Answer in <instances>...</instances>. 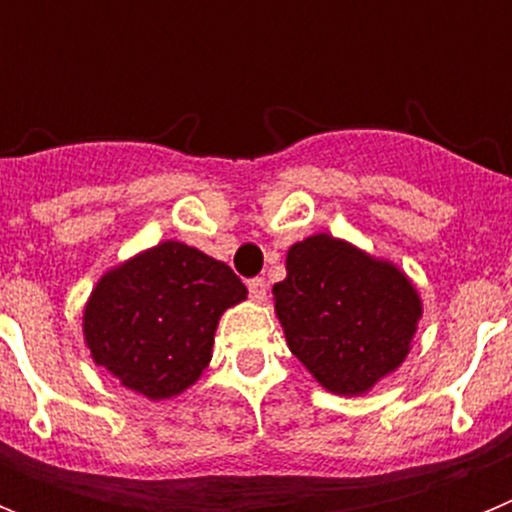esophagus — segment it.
<instances>
[{
	"label": "esophagus",
	"mask_w": 512,
	"mask_h": 512,
	"mask_svg": "<svg viewBox=\"0 0 512 512\" xmlns=\"http://www.w3.org/2000/svg\"><path fill=\"white\" fill-rule=\"evenodd\" d=\"M266 289H269V284H266L264 277L248 279V295H251V300L264 302L266 300Z\"/></svg>",
	"instance_id": "obj_1"
}]
</instances>
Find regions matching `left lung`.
Returning <instances> with one entry per match:
<instances>
[{
	"instance_id": "8db88e82",
	"label": "left lung",
	"mask_w": 512,
	"mask_h": 512,
	"mask_svg": "<svg viewBox=\"0 0 512 512\" xmlns=\"http://www.w3.org/2000/svg\"><path fill=\"white\" fill-rule=\"evenodd\" d=\"M271 292L289 351L336 395H361L395 372L423 312L397 266L325 233L289 248L287 279Z\"/></svg>"
}]
</instances>
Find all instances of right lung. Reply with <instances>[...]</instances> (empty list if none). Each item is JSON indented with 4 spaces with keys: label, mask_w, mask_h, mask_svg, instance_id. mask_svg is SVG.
Instances as JSON below:
<instances>
[{
    "label": "right lung",
    "mask_w": 512,
    "mask_h": 512,
    "mask_svg": "<svg viewBox=\"0 0 512 512\" xmlns=\"http://www.w3.org/2000/svg\"><path fill=\"white\" fill-rule=\"evenodd\" d=\"M246 295L228 264L166 241L99 279L84 338L94 361L128 390L166 400L197 382L212 359L217 320Z\"/></svg>",
    "instance_id": "1"
}]
</instances>
